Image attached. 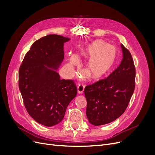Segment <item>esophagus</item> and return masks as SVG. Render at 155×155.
I'll use <instances>...</instances> for the list:
<instances>
[{
    "mask_svg": "<svg viewBox=\"0 0 155 155\" xmlns=\"http://www.w3.org/2000/svg\"><path fill=\"white\" fill-rule=\"evenodd\" d=\"M84 88H85V86L83 84H79L78 86V92L79 94H82L84 91Z\"/></svg>",
    "mask_w": 155,
    "mask_h": 155,
    "instance_id": "1",
    "label": "esophagus"
}]
</instances>
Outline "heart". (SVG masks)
<instances>
[{
  "label": "heart",
  "instance_id": "obj_1",
  "mask_svg": "<svg viewBox=\"0 0 155 155\" xmlns=\"http://www.w3.org/2000/svg\"><path fill=\"white\" fill-rule=\"evenodd\" d=\"M118 50L115 46L107 45L101 40H96L83 48L78 57L88 59L85 68L89 77L92 79H100L104 77L113 68L118 59ZM77 58L72 59L71 64H79Z\"/></svg>",
  "mask_w": 155,
  "mask_h": 155
}]
</instances>
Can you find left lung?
I'll list each match as a JSON object with an SVG mask.
<instances>
[{
	"label": "left lung",
	"instance_id": "8db88e82",
	"mask_svg": "<svg viewBox=\"0 0 155 155\" xmlns=\"http://www.w3.org/2000/svg\"><path fill=\"white\" fill-rule=\"evenodd\" d=\"M123 59L119 67L107 78L85 87L86 114L95 126L107 124L122 114L135 87V67L129 51L121 45Z\"/></svg>",
	"mask_w": 155,
	"mask_h": 155
}]
</instances>
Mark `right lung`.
Instances as JSON below:
<instances>
[{
	"mask_svg": "<svg viewBox=\"0 0 155 155\" xmlns=\"http://www.w3.org/2000/svg\"><path fill=\"white\" fill-rule=\"evenodd\" d=\"M69 40L55 34L37 40L19 68L18 87L26 109L33 119L45 126L60 123L77 95L74 81L61 79L55 71L64 59V43Z\"/></svg>",
	"mask_w": 155,
	"mask_h": 155,
	"instance_id": "1",
	"label": "right lung"
}]
</instances>
